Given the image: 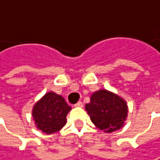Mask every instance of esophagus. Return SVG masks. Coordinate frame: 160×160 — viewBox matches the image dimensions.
Returning <instances> with one entry per match:
<instances>
[{
	"label": "esophagus",
	"mask_w": 160,
	"mask_h": 160,
	"mask_svg": "<svg viewBox=\"0 0 160 160\" xmlns=\"http://www.w3.org/2000/svg\"><path fill=\"white\" fill-rule=\"evenodd\" d=\"M74 106L77 107V108H82V107H83V103H82L81 101H79V102H77Z\"/></svg>",
	"instance_id": "34e87169"
}]
</instances>
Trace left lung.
<instances>
[{
	"label": "left lung",
	"instance_id": "1",
	"mask_svg": "<svg viewBox=\"0 0 160 160\" xmlns=\"http://www.w3.org/2000/svg\"><path fill=\"white\" fill-rule=\"evenodd\" d=\"M86 110L93 124L100 130L112 133L121 129L128 118L127 101L107 89L94 92Z\"/></svg>",
	"mask_w": 160,
	"mask_h": 160
}]
</instances>
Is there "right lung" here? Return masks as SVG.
Returning <instances> with one entry per match:
<instances>
[{"instance_id": "1", "label": "right lung", "mask_w": 160, "mask_h": 160, "mask_svg": "<svg viewBox=\"0 0 160 160\" xmlns=\"http://www.w3.org/2000/svg\"><path fill=\"white\" fill-rule=\"evenodd\" d=\"M72 109L62 96L48 92L33 105L32 110L35 127L51 135L60 131L66 124V116Z\"/></svg>"}]
</instances>
